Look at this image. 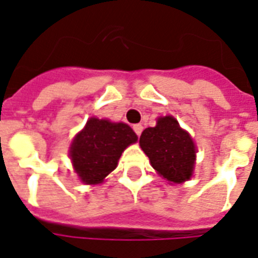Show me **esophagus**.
<instances>
[{
  "mask_svg": "<svg viewBox=\"0 0 258 258\" xmlns=\"http://www.w3.org/2000/svg\"><path fill=\"white\" fill-rule=\"evenodd\" d=\"M134 131H135V134L138 136H140V134H142V131H143V125L142 124H134Z\"/></svg>",
  "mask_w": 258,
  "mask_h": 258,
  "instance_id": "esophagus-1",
  "label": "esophagus"
}]
</instances>
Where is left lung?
<instances>
[{"label": "left lung", "mask_w": 258, "mask_h": 258, "mask_svg": "<svg viewBox=\"0 0 258 258\" xmlns=\"http://www.w3.org/2000/svg\"><path fill=\"white\" fill-rule=\"evenodd\" d=\"M139 144L153 169L166 181L182 183L192 176L197 147L172 115L160 116L155 127L144 130Z\"/></svg>", "instance_id": "8db88e82"}]
</instances>
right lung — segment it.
<instances>
[{
  "instance_id": "obj_1",
  "label": "right lung",
  "mask_w": 258,
  "mask_h": 258,
  "mask_svg": "<svg viewBox=\"0 0 258 258\" xmlns=\"http://www.w3.org/2000/svg\"><path fill=\"white\" fill-rule=\"evenodd\" d=\"M136 142L138 136L128 124L90 118L75 136L69 157L82 182L97 185L115 169L123 151Z\"/></svg>"
}]
</instances>
